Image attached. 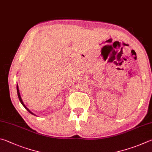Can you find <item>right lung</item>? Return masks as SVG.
<instances>
[{
  "instance_id": "add662e5",
  "label": "right lung",
  "mask_w": 152,
  "mask_h": 152,
  "mask_svg": "<svg viewBox=\"0 0 152 152\" xmlns=\"http://www.w3.org/2000/svg\"><path fill=\"white\" fill-rule=\"evenodd\" d=\"M17 95H18V99H19V101L20 102V103H21V104H22L23 106H24V107H25L26 110H27L29 113H31L32 115H35V114H34L33 112H31V111L28 110V109L26 107V106L25 105V104H24V103H23V100H22V99H21V97H20V93H19V89H18V84L17 85Z\"/></svg>"
}]
</instances>
